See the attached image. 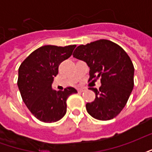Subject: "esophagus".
<instances>
[{
    "instance_id": "1",
    "label": "esophagus",
    "mask_w": 152,
    "mask_h": 152,
    "mask_svg": "<svg viewBox=\"0 0 152 152\" xmlns=\"http://www.w3.org/2000/svg\"><path fill=\"white\" fill-rule=\"evenodd\" d=\"M77 90H78V92L79 93H81L83 92V91H85V89H83V88H80V89H78Z\"/></svg>"
}]
</instances>
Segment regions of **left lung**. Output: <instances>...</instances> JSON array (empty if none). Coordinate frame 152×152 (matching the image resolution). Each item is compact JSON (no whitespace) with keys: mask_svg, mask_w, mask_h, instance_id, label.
<instances>
[{"mask_svg":"<svg viewBox=\"0 0 152 152\" xmlns=\"http://www.w3.org/2000/svg\"><path fill=\"white\" fill-rule=\"evenodd\" d=\"M73 57L86 62L89 67V80L101 78L95 99L86 103V110L92 117L108 121L115 117L126 105L134 89V67L130 58L117 44L99 40L76 48Z\"/></svg>","mask_w":152,"mask_h":152,"instance_id":"1","label":"left lung"}]
</instances>
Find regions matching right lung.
<instances>
[{
	"instance_id": "add662e5",
	"label": "right lung",
	"mask_w": 152,
	"mask_h": 152,
	"mask_svg": "<svg viewBox=\"0 0 152 152\" xmlns=\"http://www.w3.org/2000/svg\"><path fill=\"white\" fill-rule=\"evenodd\" d=\"M76 46L40 47L18 68V87L22 99L39 121L46 123L59 121L66 114L67 98L77 93L73 87H67L63 91L52 88L59 64L72 55Z\"/></svg>"
}]
</instances>
